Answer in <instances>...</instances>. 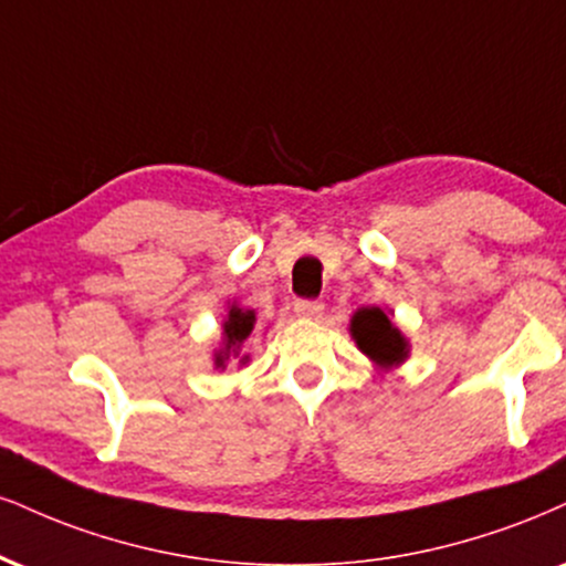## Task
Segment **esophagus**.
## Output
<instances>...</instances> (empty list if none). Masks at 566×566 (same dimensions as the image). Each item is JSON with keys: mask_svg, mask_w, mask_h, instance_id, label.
Returning a JSON list of instances; mask_svg holds the SVG:
<instances>
[{"mask_svg": "<svg viewBox=\"0 0 566 566\" xmlns=\"http://www.w3.org/2000/svg\"><path fill=\"white\" fill-rule=\"evenodd\" d=\"M295 313L301 318H322L324 305L318 301H297L295 303Z\"/></svg>", "mask_w": 566, "mask_h": 566, "instance_id": "obj_1", "label": "esophagus"}]
</instances>
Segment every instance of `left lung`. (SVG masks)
Here are the masks:
<instances>
[{
    "mask_svg": "<svg viewBox=\"0 0 566 566\" xmlns=\"http://www.w3.org/2000/svg\"><path fill=\"white\" fill-rule=\"evenodd\" d=\"M348 332L356 348L379 369L400 366L408 358V353H411V343L392 324L390 311L377 308V305H366V308L353 313Z\"/></svg>",
    "mask_w": 566,
    "mask_h": 566,
    "instance_id": "8db88e82",
    "label": "left lung"
}]
</instances>
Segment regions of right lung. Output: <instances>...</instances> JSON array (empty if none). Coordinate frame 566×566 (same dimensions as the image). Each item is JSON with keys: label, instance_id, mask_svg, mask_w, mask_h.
<instances>
[{"label": "right lung", "instance_id": "add662e5", "mask_svg": "<svg viewBox=\"0 0 566 566\" xmlns=\"http://www.w3.org/2000/svg\"><path fill=\"white\" fill-rule=\"evenodd\" d=\"M255 329V311L244 308L237 301L227 303V316L221 322V343L213 350V366L216 369H227L229 360H240V366H244L250 360L248 353L242 356V345L244 339L253 335Z\"/></svg>", "mask_w": 566, "mask_h": 566}]
</instances>
